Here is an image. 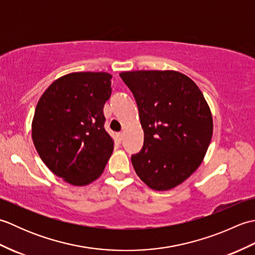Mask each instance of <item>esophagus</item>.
Masks as SVG:
<instances>
[{
  "mask_svg": "<svg viewBox=\"0 0 255 255\" xmlns=\"http://www.w3.org/2000/svg\"><path fill=\"white\" fill-rule=\"evenodd\" d=\"M116 140H117L118 143H121V142L123 141V140H124V134L121 133V132L117 133V134H116Z\"/></svg>",
  "mask_w": 255,
  "mask_h": 255,
  "instance_id": "esophagus-1",
  "label": "esophagus"
}]
</instances>
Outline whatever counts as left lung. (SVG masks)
<instances>
[{"instance_id": "obj_1", "label": "left lung", "mask_w": 255, "mask_h": 255, "mask_svg": "<svg viewBox=\"0 0 255 255\" xmlns=\"http://www.w3.org/2000/svg\"><path fill=\"white\" fill-rule=\"evenodd\" d=\"M134 96L143 147L131 156L137 175L154 191L180 185L202 163L213 137V116L202 91L173 70L119 73Z\"/></svg>"}]
</instances>
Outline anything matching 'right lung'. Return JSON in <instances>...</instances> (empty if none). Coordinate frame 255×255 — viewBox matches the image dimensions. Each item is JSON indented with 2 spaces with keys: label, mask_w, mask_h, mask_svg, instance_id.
<instances>
[{
  "label": "right lung",
  "mask_w": 255,
  "mask_h": 255,
  "mask_svg": "<svg viewBox=\"0 0 255 255\" xmlns=\"http://www.w3.org/2000/svg\"><path fill=\"white\" fill-rule=\"evenodd\" d=\"M112 74L73 72L52 82L38 101L31 137L42 162L63 181L84 186L99 178L114 149L103 113Z\"/></svg>",
  "instance_id": "obj_1"
}]
</instances>
